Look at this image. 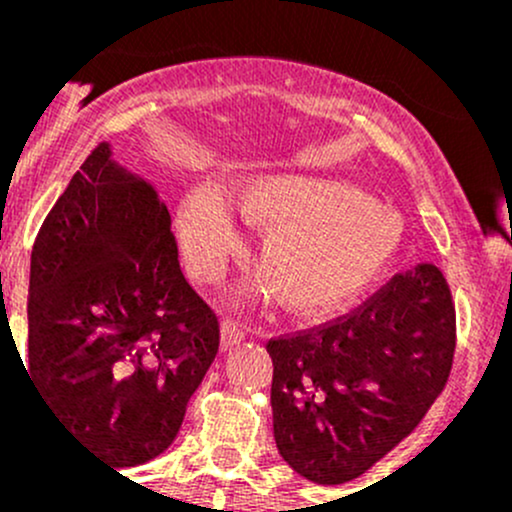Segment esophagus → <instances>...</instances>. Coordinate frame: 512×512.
Instances as JSON below:
<instances>
[{
	"label": "esophagus",
	"instance_id": "34e87169",
	"mask_svg": "<svg viewBox=\"0 0 512 512\" xmlns=\"http://www.w3.org/2000/svg\"><path fill=\"white\" fill-rule=\"evenodd\" d=\"M245 327L238 325L236 320H231V317H226L221 325V342H223V349H231V346L240 344L245 339Z\"/></svg>",
	"mask_w": 512,
	"mask_h": 512
}]
</instances>
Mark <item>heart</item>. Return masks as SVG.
Here are the masks:
<instances>
[{
  "mask_svg": "<svg viewBox=\"0 0 512 512\" xmlns=\"http://www.w3.org/2000/svg\"><path fill=\"white\" fill-rule=\"evenodd\" d=\"M238 207L267 238L260 269L286 308L325 313L366 291L395 260L402 219L339 180L274 175L240 192ZM182 240L192 274L219 279L240 231L221 195L197 190L182 207Z\"/></svg>",
  "mask_w": 512,
  "mask_h": 512,
  "instance_id": "heart-1",
  "label": "heart"
}]
</instances>
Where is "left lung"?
Returning <instances> with one entry per match:
<instances>
[{"label": "left lung", "mask_w": 512, "mask_h": 512, "mask_svg": "<svg viewBox=\"0 0 512 512\" xmlns=\"http://www.w3.org/2000/svg\"><path fill=\"white\" fill-rule=\"evenodd\" d=\"M267 351L279 455L313 484H346L402 443L448 383V281L436 264H416L349 315L269 339Z\"/></svg>", "instance_id": "8db88e82"}]
</instances>
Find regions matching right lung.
Instances as JSON below:
<instances>
[{"mask_svg":"<svg viewBox=\"0 0 512 512\" xmlns=\"http://www.w3.org/2000/svg\"><path fill=\"white\" fill-rule=\"evenodd\" d=\"M219 342L168 207L98 144L31 252L26 373L43 404L101 460L137 467L178 436Z\"/></svg>","mask_w":512,"mask_h":512,"instance_id":"obj_1","label":"right lung"}]
</instances>
